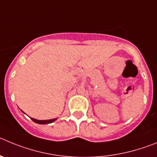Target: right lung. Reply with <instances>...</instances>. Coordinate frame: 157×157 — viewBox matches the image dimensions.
Here are the masks:
<instances>
[{"label":"right lung","instance_id":"right-lung-1","mask_svg":"<svg viewBox=\"0 0 157 157\" xmlns=\"http://www.w3.org/2000/svg\"><path fill=\"white\" fill-rule=\"evenodd\" d=\"M22 111V110H21ZM23 112V111H22ZM24 113V112H23ZM31 119L35 123H37V124H50V123H52V122L55 121L56 120H57V118H54V119H50V120H44V121H40V120H36V119L35 118H32Z\"/></svg>","mask_w":157,"mask_h":157}]
</instances>
